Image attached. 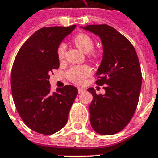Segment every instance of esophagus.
I'll list each match as a JSON object with an SVG mask.
<instances>
[{"label": "esophagus", "mask_w": 158, "mask_h": 158, "mask_svg": "<svg viewBox=\"0 0 158 158\" xmlns=\"http://www.w3.org/2000/svg\"><path fill=\"white\" fill-rule=\"evenodd\" d=\"M78 91H79V94H82L83 92H85V89H83L82 88H78Z\"/></svg>", "instance_id": "esophagus-1"}]
</instances>
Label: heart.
Listing matches in <instances>:
<instances>
[{
	"instance_id": "1",
	"label": "heart",
	"mask_w": 158,
	"mask_h": 158,
	"mask_svg": "<svg viewBox=\"0 0 158 158\" xmlns=\"http://www.w3.org/2000/svg\"><path fill=\"white\" fill-rule=\"evenodd\" d=\"M75 44L85 53L91 52L94 48V42L89 35L86 34H80L74 39ZM66 46L61 43L57 48V56L60 59L63 58L66 52ZM92 74V69L88 66H73L67 71V76L70 80L75 83H82L84 79Z\"/></svg>"
}]
</instances>
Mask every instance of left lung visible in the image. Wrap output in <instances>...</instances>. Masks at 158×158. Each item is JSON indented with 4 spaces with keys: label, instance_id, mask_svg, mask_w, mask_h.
<instances>
[{
    "label": "left lung",
    "instance_id": "8db88e82",
    "mask_svg": "<svg viewBox=\"0 0 158 158\" xmlns=\"http://www.w3.org/2000/svg\"><path fill=\"white\" fill-rule=\"evenodd\" d=\"M100 37L103 56L96 75V83L104 86L106 93L93 96L89 106L90 123L96 132L114 135L130 122L139 101L142 76L139 59L134 47L125 36L110 26L79 27Z\"/></svg>",
    "mask_w": 158,
    "mask_h": 158
}]
</instances>
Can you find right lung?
<instances>
[{
    "label": "right lung",
    "instance_id": "right-lung-1",
    "mask_svg": "<svg viewBox=\"0 0 158 158\" xmlns=\"http://www.w3.org/2000/svg\"><path fill=\"white\" fill-rule=\"evenodd\" d=\"M76 27H44L23 44L13 64L11 88L17 111L24 123L35 132L52 135L67 123L78 94L71 85L50 91L49 78L59 67L57 48Z\"/></svg>",
    "mask_w": 158,
    "mask_h": 158
}]
</instances>
